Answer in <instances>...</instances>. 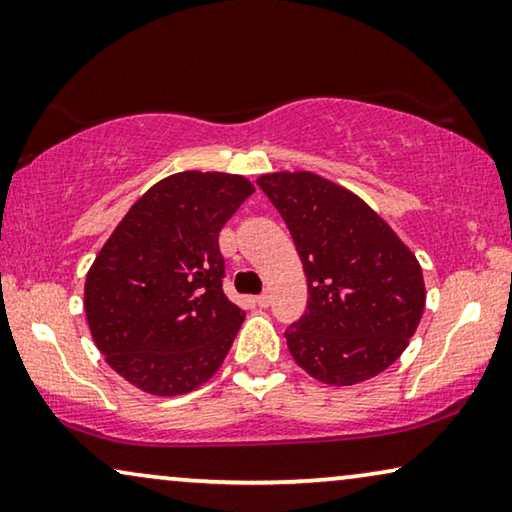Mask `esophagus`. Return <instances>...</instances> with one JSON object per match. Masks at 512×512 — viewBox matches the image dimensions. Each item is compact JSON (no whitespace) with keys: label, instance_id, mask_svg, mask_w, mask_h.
I'll return each mask as SVG.
<instances>
[{"label":"esophagus","instance_id":"obj_1","mask_svg":"<svg viewBox=\"0 0 512 512\" xmlns=\"http://www.w3.org/2000/svg\"><path fill=\"white\" fill-rule=\"evenodd\" d=\"M256 302H258V307H268L270 305V295L268 293L256 295Z\"/></svg>","mask_w":512,"mask_h":512}]
</instances>
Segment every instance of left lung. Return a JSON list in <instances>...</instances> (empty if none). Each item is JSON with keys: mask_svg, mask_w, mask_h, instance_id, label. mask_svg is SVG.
<instances>
[{"mask_svg": "<svg viewBox=\"0 0 512 512\" xmlns=\"http://www.w3.org/2000/svg\"><path fill=\"white\" fill-rule=\"evenodd\" d=\"M256 182L307 274V311L284 332L293 360L328 385L381 374L409 346L425 309L416 256L362 198L321 175L270 173Z\"/></svg>", "mask_w": 512, "mask_h": 512, "instance_id": "obj_1", "label": "left lung"}]
</instances>
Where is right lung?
I'll return each mask as SVG.
<instances>
[{
	"mask_svg": "<svg viewBox=\"0 0 512 512\" xmlns=\"http://www.w3.org/2000/svg\"><path fill=\"white\" fill-rule=\"evenodd\" d=\"M254 194L242 175L184 170L131 205L85 281L92 339L122 379L159 397L196 390L244 321L226 298L219 231Z\"/></svg>",
	"mask_w": 512,
	"mask_h": 512,
	"instance_id": "1",
	"label": "right lung"
}]
</instances>
